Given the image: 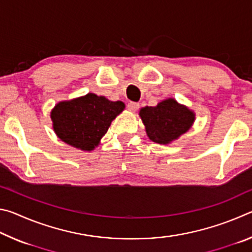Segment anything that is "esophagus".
<instances>
[{"label":"esophagus","mask_w":252,"mask_h":252,"mask_svg":"<svg viewBox=\"0 0 252 252\" xmlns=\"http://www.w3.org/2000/svg\"><path fill=\"white\" fill-rule=\"evenodd\" d=\"M139 108H140V104L136 103V102H130V103L127 104V109H129L131 112H135Z\"/></svg>","instance_id":"1"}]
</instances>
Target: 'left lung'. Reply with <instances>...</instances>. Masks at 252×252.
I'll return each instance as SVG.
<instances>
[{"instance_id": "1", "label": "left lung", "mask_w": 252, "mask_h": 252, "mask_svg": "<svg viewBox=\"0 0 252 252\" xmlns=\"http://www.w3.org/2000/svg\"><path fill=\"white\" fill-rule=\"evenodd\" d=\"M139 116L151 141L170 144L189 131L195 120V113L187 105L169 97L156 106L141 108Z\"/></svg>"}]
</instances>
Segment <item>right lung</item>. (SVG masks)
Segmentation results:
<instances>
[{"instance_id": "1", "label": "right lung", "mask_w": 252, "mask_h": 252, "mask_svg": "<svg viewBox=\"0 0 252 252\" xmlns=\"http://www.w3.org/2000/svg\"><path fill=\"white\" fill-rule=\"evenodd\" d=\"M125 108L122 101H110L105 96L88 93L55 104L51 120L55 134L63 142L79 150L92 151Z\"/></svg>"}]
</instances>
